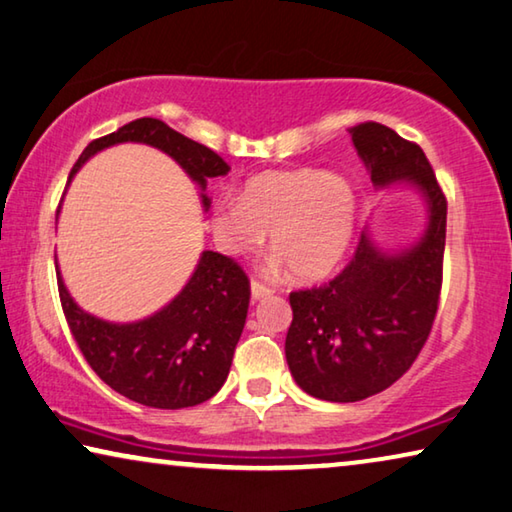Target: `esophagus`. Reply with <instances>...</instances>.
Segmentation results:
<instances>
[{"label":"esophagus","mask_w":512,"mask_h":512,"mask_svg":"<svg viewBox=\"0 0 512 512\" xmlns=\"http://www.w3.org/2000/svg\"><path fill=\"white\" fill-rule=\"evenodd\" d=\"M250 292H253V299H264V296H271L276 289L264 285V282H259V280H253L250 282Z\"/></svg>","instance_id":"esophagus-1"}]
</instances>
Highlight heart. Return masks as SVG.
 Returning <instances> with one entry per match:
<instances>
[{
  "mask_svg": "<svg viewBox=\"0 0 512 512\" xmlns=\"http://www.w3.org/2000/svg\"><path fill=\"white\" fill-rule=\"evenodd\" d=\"M356 197L347 179L319 170L266 172L239 197L220 200L213 232L227 253L257 250L271 236L273 269L287 264L296 278L329 273L352 241Z\"/></svg>",
  "mask_w": 512,
  "mask_h": 512,
  "instance_id": "obj_1",
  "label": "heart"
}]
</instances>
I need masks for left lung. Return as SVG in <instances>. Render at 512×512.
<instances>
[{
	"instance_id": "obj_1",
	"label": "left lung",
	"mask_w": 512,
	"mask_h": 512,
	"mask_svg": "<svg viewBox=\"0 0 512 512\" xmlns=\"http://www.w3.org/2000/svg\"><path fill=\"white\" fill-rule=\"evenodd\" d=\"M349 133L375 186L404 179L421 188L430 223L423 239L398 255L381 253L363 232L338 276L289 294V370L305 393L329 402L377 395L414 365L444 282L446 195L423 149L377 121Z\"/></svg>"
}]
</instances>
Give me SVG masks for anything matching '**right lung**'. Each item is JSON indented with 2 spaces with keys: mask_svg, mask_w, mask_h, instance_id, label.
Wrapping results in <instances>:
<instances>
[{
  "mask_svg": "<svg viewBox=\"0 0 512 512\" xmlns=\"http://www.w3.org/2000/svg\"><path fill=\"white\" fill-rule=\"evenodd\" d=\"M119 142L151 144L172 156L204 188L230 165L160 119H135L117 133L89 142L71 172L96 151ZM209 207L207 195H202ZM59 301L91 370L124 398L154 409L195 407L213 398L230 375L236 342L248 315L250 282L232 257L204 250L200 264L170 305L135 324H110L80 310L57 271Z\"/></svg>",
  "mask_w": 512,
  "mask_h": 512,
  "instance_id": "add662e5",
  "label": "right lung"
}]
</instances>
